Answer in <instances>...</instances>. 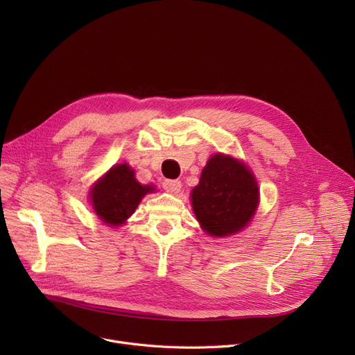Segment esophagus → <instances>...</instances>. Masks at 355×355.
I'll use <instances>...</instances> for the list:
<instances>
[{"mask_svg":"<svg viewBox=\"0 0 355 355\" xmlns=\"http://www.w3.org/2000/svg\"><path fill=\"white\" fill-rule=\"evenodd\" d=\"M162 187L168 193L178 194L180 190H181V181H178V180H165L162 182Z\"/></svg>","mask_w":355,"mask_h":355,"instance_id":"obj_1","label":"esophagus"}]
</instances>
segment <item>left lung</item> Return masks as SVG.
<instances>
[{"label":"left lung","mask_w":355,"mask_h":355,"mask_svg":"<svg viewBox=\"0 0 355 355\" xmlns=\"http://www.w3.org/2000/svg\"><path fill=\"white\" fill-rule=\"evenodd\" d=\"M191 204L201 229L225 237L243 230L259 204V187L250 168L233 157L216 154L202 168Z\"/></svg>","instance_id":"1"}]
</instances>
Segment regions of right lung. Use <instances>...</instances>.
Wrapping results in <instances>:
<instances>
[{
  "label": "right lung",
  "mask_w": 355,
  "mask_h": 355,
  "mask_svg": "<svg viewBox=\"0 0 355 355\" xmlns=\"http://www.w3.org/2000/svg\"><path fill=\"white\" fill-rule=\"evenodd\" d=\"M154 185H142L128 164H118L99 178L90 190V204L96 216L107 226H121L134 214L145 194Z\"/></svg>",
  "instance_id": "1"
}]
</instances>
